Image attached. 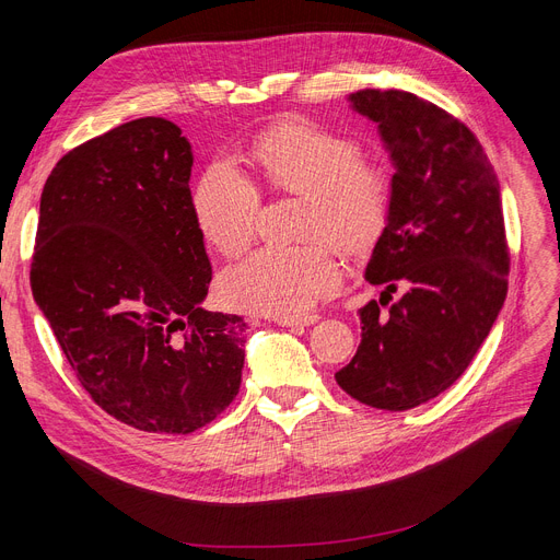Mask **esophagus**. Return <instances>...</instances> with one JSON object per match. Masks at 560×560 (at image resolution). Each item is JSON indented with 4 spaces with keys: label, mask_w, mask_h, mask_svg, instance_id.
I'll list each match as a JSON object with an SVG mask.
<instances>
[{
    "label": "esophagus",
    "mask_w": 560,
    "mask_h": 560,
    "mask_svg": "<svg viewBox=\"0 0 560 560\" xmlns=\"http://www.w3.org/2000/svg\"><path fill=\"white\" fill-rule=\"evenodd\" d=\"M279 327H285V329H292V331H304L306 327H311L313 322H317V315L315 317H304V319H290V317H277L275 319Z\"/></svg>",
    "instance_id": "34e87169"
}]
</instances>
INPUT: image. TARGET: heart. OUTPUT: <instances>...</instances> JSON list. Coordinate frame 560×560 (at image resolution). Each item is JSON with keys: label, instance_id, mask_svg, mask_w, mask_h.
I'll list each match as a JSON object with an SVG mask.
<instances>
[{"label": "heart", "instance_id": "b5f03b06", "mask_svg": "<svg viewBox=\"0 0 560 560\" xmlns=\"http://www.w3.org/2000/svg\"><path fill=\"white\" fill-rule=\"evenodd\" d=\"M249 156L277 192L306 195L300 247H260L233 260L218 279L220 300L235 311L306 317L342 285L345 268L327 238L361 249L386 226L390 184L384 170L361 163L359 140L313 122H281L265 131ZM195 222L220 254L249 245L260 215V190L226 156L213 159L192 192Z\"/></svg>", "mask_w": 560, "mask_h": 560}]
</instances>
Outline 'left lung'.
Masks as SVG:
<instances>
[{
    "mask_svg": "<svg viewBox=\"0 0 560 560\" xmlns=\"http://www.w3.org/2000/svg\"><path fill=\"white\" fill-rule=\"evenodd\" d=\"M376 122L395 174L365 279L386 285L361 315L357 357L338 386L372 408L408 410L445 393L477 357L509 290L497 174L477 136L406 91L349 95ZM402 298L388 312L386 299Z\"/></svg>",
    "mask_w": 560,
    "mask_h": 560,
    "instance_id": "left-lung-1",
    "label": "left lung"
}]
</instances>
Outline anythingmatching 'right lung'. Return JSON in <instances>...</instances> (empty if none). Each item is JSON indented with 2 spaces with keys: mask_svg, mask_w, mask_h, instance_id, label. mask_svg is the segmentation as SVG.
Masks as SVG:
<instances>
[{
  "mask_svg": "<svg viewBox=\"0 0 560 560\" xmlns=\"http://www.w3.org/2000/svg\"><path fill=\"white\" fill-rule=\"evenodd\" d=\"M190 170L182 129L140 117L74 147L40 197L34 300L93 401L150 433L215 420L245 365L247 322L201 306Z\"/></svg>",
  "mask_w": 560,
  "mask_h": 560,
  "instance_id": "obj_1",
  "label": "right lung"
}]
</instances>
